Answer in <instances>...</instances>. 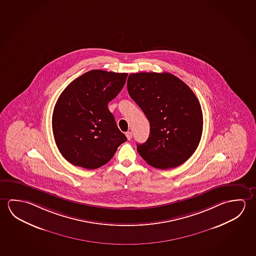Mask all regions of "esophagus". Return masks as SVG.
<instances>
[{
	"label": "esophagus",
	"mask_w": 256,
	"mask_h": 256,
	"mask_svg": "<svg viewBox=\"0 0 256 256\" xmlns=\"http://www.w3.org/2000/svg\"><path fill=\"white\" fill-rule=\"evenodd\" d=\"M126 136L128 140H130V139L132 138V132H130V131L126 132Z\"/></svg>",
	"instance_id": "34e87169"
}]
</instances>
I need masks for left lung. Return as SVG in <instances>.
<instances>
[{
    "mask_svg": "<svg viewBox=\"0 0 256 256\" xmlns=\"http://www.w3.org/2000/svg\"><path fill=\"white\" fill-rule=\"evenodd\" d=\"M126 88L150 123L146 142L138 144L139 154L160 170L184 164L196 150L202 132L201 105L193 91L167 72L130 74Z\"/></svg>",
    "mask_w": 256,
    "mask_h": 256,
    "instance_id": "8db88e82",
    "label": "left lung"
}]
</instances>
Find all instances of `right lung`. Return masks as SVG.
<instances>
[{
  "mask_svg": "<svg viewBox=\"0 0 256 256\" xmlns=\"http://www.w3.org/2000/svg\"><path fill=\"white\" fill-rule=\"evenodd\" d=\"M126 76L94 70L73 80L60 94L52 114V132L68 162L88 170L100 168L126 141L108 104L122 91Z\"/></svg>",
  "mask_w": 256,
  "mask_h": 256,
  "instance_id": "1",
  "label": "right lung"
}]
</instances>
